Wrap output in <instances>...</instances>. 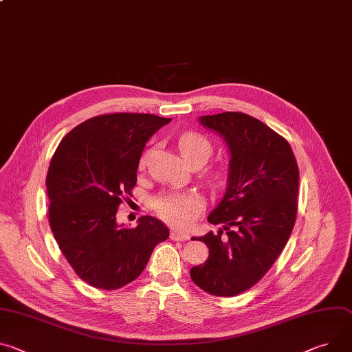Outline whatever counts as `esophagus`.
I'll return each instance as SVG.
<instances>
[{
	"instance_id": "1",
	"label": "esophagus",
	"mask_w": 352,
	"mask_h": 352,
	"mask_svg": "<svg viewBox=\"0 0 352 352\" xmlns=\"http://www.w3.org/2000/svg\"><path fill=\"white\" fill-rule=\"evenodd\" d=\"M170 237H171V240H175V241H185V240L189 239L188 234L179 233V232H177V230H173V232L170 233Z\"/></svg>"
}]
</instances>
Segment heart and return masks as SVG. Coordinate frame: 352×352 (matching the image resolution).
Segmentation results:
<instances>
[{"label": "heart", "mask_w": 352, "mask_h": 352, "mask_svg": "<svg viewBox=\"0 0 352 352\" xmlns=\"http://www.w3.org/2000/svg\"><path fill=\"white\" fill-rule=\"evenodd\" d=\"M178 147L186 163L195 158H206L212 151L210 142L198 132H184L178 138ZM147 153L140 158V168L144 166ZM205 202L202 197L192 190L186 192H171L158 197L154 201L155 212L167 223L177 228H189L204 210Z\"/></svg>", "instance_id": "1"}]
</instances>
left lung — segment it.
<instances>
[{
    "label": "left lung",
    "instance_id": "left-lung-1",
    "mask_svg": "<svg viewBox=\"0 0 352 352\" xmlns=\"http://www.w3.org/2000/svg\"><path fill=\"white\" fill-rule=\"evenodd\" d=\"M230 150L226 194L208 216L226 234L199 237L209 258L190 278L214 296L250 289L272 267L295 226L299 168L291 144L261 120L243 112L201 116Z\"/></svg>",
    "mask_w": 352,
    "mask_h": 352
}]
</instances>
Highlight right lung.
I'll list each match as a JSON object with an SVG mask.
<instances>
[{"label": "right lung", "instance_id": "right-lung-1", "mask_svg": "<svg viewBox=\"0 0 352 352\" xmlns=\"http://www.w3.org/2000/svg\"><path fill=\"white\" fill-rule=\"evenodd\" d=\"M171 119L151 113L94 116L56 148L46 177L49 223L60 251L88 285L116 291L135 280L154 247L170 236L153 216L135 229L116 223L132 197L147 140Z\"/></svg>", "mask_w": 352, "mask_h": 352}]
</instances>
